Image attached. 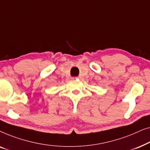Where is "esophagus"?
<instances>
[{
	"label": "esophagus",
	"mask_w": 150,
	"mask_h": 150,
	"mask_svg": "<svg viewBox=\"0 0 150 150\" xmlns=\"http://www.w3.org/2000/svg\"><path fill=\"white\" fill-rule=\"evenodd\" d=\"M78 79H79V77H72V78H71V79H72V80Z\"/></svg>",
	"instance_id": "esophagus-1"
}]
</instances>
